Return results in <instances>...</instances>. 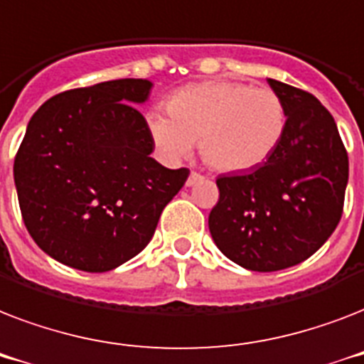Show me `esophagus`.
<instances>
[{
	"instance_id": "1",
	"label": "esophagus",
	"mask_w": 364,
	"mask_h": 364,
	"mask_svg": "<svg viewBox=\"0 0 364 364\" xmlns=\"http://www.w3.org/2000/svg\"><path fill=\"white\" fill-rule=\"evenodd\" d=\"M202 179H204V176H200V173H196V171H193V173H191V176H188L187 185H188V187H193L194 183L202 181Z\"/></svg>"
}]
</instances>
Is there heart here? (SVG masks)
Returning <instances> with one entry per match:
<instances>
[{"label": "heart", "instance_id": "1", "mask_svg": "<svg viewBox=\"0 0 364 364\" xmlns=\"http://www.w3.org/2000/svg\"><path fill=\"white\" fill-rule=\"evenodd\" d=\"M287 126L282 98L238 81H208L179 88L168 113L151 109L147 132L156 153L177 162L200 139L202 156L219 171H249L276 153Z\"/></svg>", "mask_w": 364, "mask_h": 364}]
</instances>
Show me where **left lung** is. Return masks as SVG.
<instances>
[{"label": "left lung", "instance_id": "left-lung-1", "mask_svg": "<svg viewBox=\"0 0 364 364\" xmlns=\"http://www.w3.org/2000/svg\"><path fill=\"white\" fill-rule=\"evenodd\" d=\"M287 126L279 147L255 170L217 179L210 232L225 257L276 272L316 253L340 223L350 162L333 115L306 90L276 79Z\"/></svg>", "mask_w": 364, "mask_h": 364}]
</instances>
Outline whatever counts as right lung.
<instances>
[{"label":"right lung","mask_w":364,"mask_h":364,"mask_svg":"<svg viewBox=\"0 0 364 364\" xmlns=\"http://www.w3.org/2000/svg\"><path fill=\"white\" fill-rule=\"evenodd\" d=\"M153 88L117 79L47 100L28 122L14 185L28 232L62 264L107 272L145 249L160 213L188 177L151 156L134 107Z\"/></svg>","instance_id":"obj_1"}]
</instances>
